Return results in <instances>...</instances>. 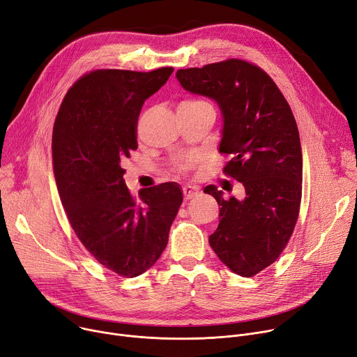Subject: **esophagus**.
<instances>
[{
	"instance_id": "34e87169",
	"label": "esophagus",
	"mask_w": 357,
	"mask_h": 357,
	"mask_svg": "<svg viewBox=\"0 0 357 357\" xmlns=\"http://www.w3.org/2000/svg\"><path fill=\"white\" fill-rule=\"evenodd\" d=\"M182 192L185 199H192L194 197H197L199 194V188L195 185H185L182 188Z\"/></svg>"
}]
</instances>
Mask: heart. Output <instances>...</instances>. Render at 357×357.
I'll return each mask as SVG.
<instances>
[{
  "label": "heart",
  "instance_id": "1",
  "mask_svg": "<svg viewBox=\"0 0 357 357\" xmlns=\"http://www.w3.org/2000/svg\"><path fill=\"white\" fill-rule=\"evenodd\" d=\"M182 103H202V102H201V100H185V102H182ZM185 166H186L185 162L181 163V168H182V169L185 168Z\"/></svg>",
  "mask_w": 357,
  "mask_h": 357
}]
</instances>
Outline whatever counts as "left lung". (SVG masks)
Instances as JSON below:
<instances>
[{
    "label": "left lung",
    "mask_w": 357,
    "mask_h": 357,
    "mask_svg": "<svg viewBox=\"0 0 357 357\" xmlns=\"http://www.w3.org/2000/svg\"><path fill=\"white\" fill-rule=\"evenodd\" d=\"M176 79L221 109L220 152L229 155L224 174L244 185L245 198L224 199L215 185L205 186L220 205L209 245L231 271L252 277L280 257L298 218L303 156L296 119L273 79L248 61L182 68Z\"/></svg>",
    "instance_id": "obj_1"
}]
</instances>
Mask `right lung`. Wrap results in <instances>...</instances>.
<instances>
[{
	"label": "right lung",
	"mask_w": 357,
	"mask_h": 357,
	"mask_svg": "<svg viewBox=\"0 0 357 357\" xmlns=\"http://www.w3.org/2000/svg\"><path fill=\"white\" fill-rule=\"evenodd\" d=\"M172 71L94 70L70 87L53 128V171L68 222L84 248L122 277L156 263L183 199L176 182H165L142 189L136 201L121 166L137 149L142 106Z\"/></svg>",
	"instance_id": "1"
}]
</instances>
